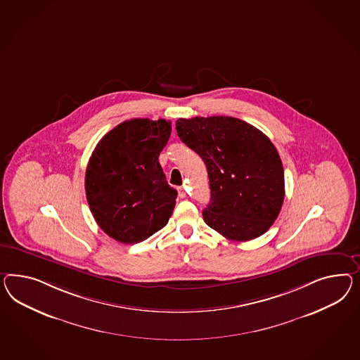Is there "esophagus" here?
<instances>
[{"instance_id": "esophagus-1", "label": "esophagus", "mask_w": 360, "mask_h": 360, "mask_svg": "<svg viewBox=\"0 0 360 360\" xmlns=\"http://www.w3.org/2000/svg\"><path fill=\"white\" fill-rule=\"evenodd\" d=\"M178 195H179V198H186V191L184 187H178Z\"/></svg>"}]
</instances>
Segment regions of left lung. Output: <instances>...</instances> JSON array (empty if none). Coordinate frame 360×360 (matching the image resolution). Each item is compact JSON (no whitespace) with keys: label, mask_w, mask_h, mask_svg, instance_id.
Here are the masks:
<instances>
[{"label":"left lung","mask_w":360,"mask_h":360,"mask_svg":"<svg viewBox=\"0 0 360 360\" xmlns=\"http://www.w3.org/2000/svg\"><path fill=\"white\" fill-rule=\"evenodd\" d=\"M175 128L207 166L211 199L205 224L232 241L267 232L284 200L282 160L270 139L232 117H181Z\"/></svg>","instance_id":"8db88e82"}]
</instances>
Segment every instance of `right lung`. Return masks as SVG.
I'll return each mask as SVG.
<instances>
[{"label": "right lung", "mask_w": 360, "mask_h": 360, "mask_svg": "<svg viewBox=\"0 0 360 360\" xmlns=\"http://www.w3.org/2000/svg\"><path fill=\"white\" fill-rule=\"evenodd\" d=\"M172 123L131 119L107 132L89 158L85 191L99 228L122 243H141L164 228L176 190L167 185L158 155Z\"/></svg>", "instance_id": "add662e5"}]
</instances>
